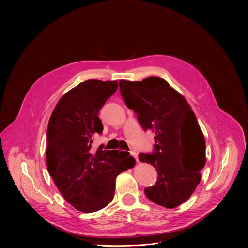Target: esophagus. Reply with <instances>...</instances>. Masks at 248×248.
Instances as JSON below:
<instances>
[{
    "mask_svg": "<svg viewBox=\"0 0 248 248\" xmlns=\"http://www.w3.org/2000/svg\"><path fill=\"white\" fill-rule=\"evenodd\" d=\"M130 154H131L132 157H134V159L136 160V162H139V160H138V154H137L134 150H131V151H130Z\"/></svg>",
    "mask_w": 248,
    "mask_h": 248,
    "instance_id": "obj_1",
    "label": "esophagus"
}]
</instances>
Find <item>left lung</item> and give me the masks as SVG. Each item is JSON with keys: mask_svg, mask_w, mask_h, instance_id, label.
Masks as SVG:
<instances>
[{"mask_svg": "<svg viewBox=\"0 0 248 248\" xmlns=\"http://www.w3.org/2000/svg\"><path fill=\"white\" fill-rule=\"evenodd\" d=\"M120 89L141 126L155 132L154 152L138 155L158 172L155 186L144 192L158 205L178 207L194 192L206 163L205 138L195 114L186 99L158 77L121 80Z\"/></svg>", "mask_w": 248, "mask_h": 248, "instance_id": "8db88e82", "label": "left lung"}]
</instances>
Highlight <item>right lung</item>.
I'll return each mask as SVG.
<instances>
[{"instance_id": "1", "label": "right lung", "mask_w": 248, "mask_h": 248, "mask_svg": "<svg viewBox=\"0 0 248 248\" xmlns=\"http://www.w3.org/2000/svg\"><path fill=\"white\" fill-rule=\"evenodd\" d=\"M117 89L118 81L81 82L59 100L49 120L48 171L63 198L84 213L107 206L117 176L135 165L129 152L91 148L93 136L103 131L99 111Z\"/></svg>"}]
</instances>
